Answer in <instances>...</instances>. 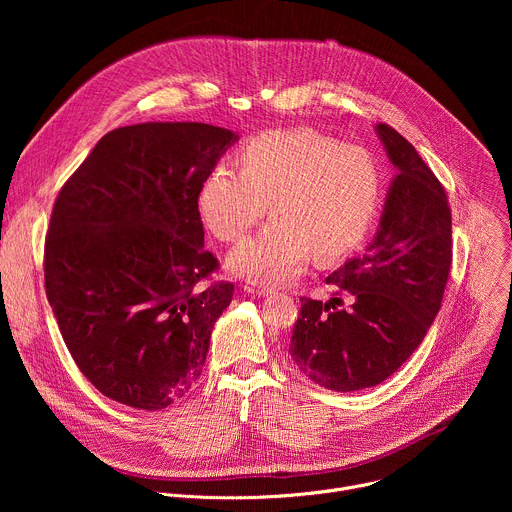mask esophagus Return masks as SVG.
<instances>
[{
    "mask_svg": "<svg viewBox=\"0 0 512 512\" xmlns=\"http://www.w3.org/2000/svg\"><path fill=\"white\" fill-rule=\"evenodd\" d=\"M245 291H247V294L259 296V298H265V296H271V294H273L271 287L259 285V283H245Z\"/></svg>",
    "mask_w": 512,
    "mask_h": 512,
    "instance_id": "1",
    "label": "esophagus"
}]
</instances>
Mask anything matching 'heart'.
Instances as JSON below:
<instances>
[{"label": "heart", "mask_w": 512, "mask_h": 512, "mask_svg": "<svg viewBox=\"0 0 512 512\" xmlns=\"http://www.w3.org/2000/svg\"><path fill=\"white\" fill-rule=\"evenodd\" d=\"M239 172L218 164L202 180L196 208L223 243L243 241L267 212L273 218L229 255V269L259 283L294 279L318 261L350 253L367 235L381 200L373 156L310 129H269L237 152Z\"/></svg>", "instance_id": "heart-1"}]
</instances>
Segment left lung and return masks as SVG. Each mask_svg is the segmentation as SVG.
Listing matches in <instances>:
<instances>
[{
    "label": "left lung",
    "instance_id": "8db88e82",
    "mask_svg": "<svg viewBox=\"0 0 512 512\" xmlns=\"http://www.w3.org/2000/svg\"><path fill=\"white\" fill-rule=\"evenodd\" d=\"M377 131L395 176L367 251L326 277L330 302L300 298L287 352L316 385H381L415 352L442 308L452 267V210L442 182L391 125ZM348 303V307L343 304Z\"/></svg>",
    "mask_w": 512,
    "mask_h": 512
}]
</instances>
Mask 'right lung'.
Wrapping results in <instances>:
<instances>
[{
  "instance_id": "obj_1",
  "label": "right lung",
  "mask_w": 512,
  "mask_h": 512,
  "mask_svg": "<svg viewBox=\"0 0 512 512\" xmlns=\"http://www.w3.org/2000/svg\"><path fill=\"white\" fill-rule=\"evenodd\" d=\"M237 133L206 123L109 131L60 188L44 243V287L79 371L109 399L160 411L202 373L235 285H202L196 194Z\"/></svg>"
}]
</instances>
